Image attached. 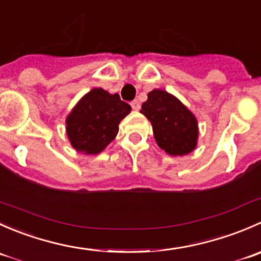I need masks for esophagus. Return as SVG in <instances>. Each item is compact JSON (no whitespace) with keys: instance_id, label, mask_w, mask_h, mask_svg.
<instances>
[{"instance_id":"1","label":"esophagus","mask_w":261,"mask_h":261,"mask_svg":"<svg viewBox=\"0 0 261 261\" xmlns=\"http://www.w3.org/2000/svg\"><path fill=\"white\" fill-rule=\"evenodd\" d=\"M131 107H133V110H135V111H139V110H140V102H139L138 99H134V101L131 102Z\"/></svg>"}]
</instances>
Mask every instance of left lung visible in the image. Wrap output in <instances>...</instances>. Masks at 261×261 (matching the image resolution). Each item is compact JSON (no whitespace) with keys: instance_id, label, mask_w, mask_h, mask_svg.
Masks as SVG:
<instances>
[{"instance_id":"1","label":"left lung","mask_w":261,"mask_h":261,"mask_svg":"<svg viewBox=\"0 0 261 261\" xmlns=\"http://www.w3.org/2000/svg\"><path fill=\"white\" fill-rule=\"evenodd\" d=\"M140 112L151 122L156 144L165 152L181 156L196 149L198 122L177 97L163 89H152Z\"/></svg>"}]
</instances>
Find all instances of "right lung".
<instances>
[{
  "label": "right lung",
  "mask_w": 261,
  "mask_h": 261,
  "mask_svg": "<svg viewBox=\"0 0 261 261\" xmlns=\"http://www.w3.org/2000/svg\"><path fill=\"white\" fill-rule=\"evenodd\" d=\"M130 111V105L121 101L117 93L93 88L68 115V139L78 152L98 154L116 138L118 123Z\"/></svg>",
  "instance_id": "1"
}]
</instances>
